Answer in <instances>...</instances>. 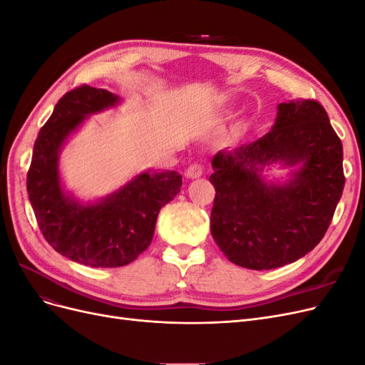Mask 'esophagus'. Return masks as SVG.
<instances>
[{
    "instance_id": "obj_1",
    "label": "esophagus",
    "mask_w": 365,
    "mask_h": 365,
    "mask_svg": "<svg viewBox=\"0 0 365 365\" xmlns=\"http://www.w3.org/2000/svg\"><path fill=\"white\" fill-rule=\"evenodd\" d=\"M202 173H204V168H202V165H201V164H197V163H195V164H192V165H190L189 169H187L185 176H187V178L196 180V178H201Z\"/></svg>"
}]
</instances>
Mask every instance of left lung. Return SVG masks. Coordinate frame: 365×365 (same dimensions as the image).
<instances>
[{
  "mask_svg": "<svg viewBox=\"0 0 365 365\" xmlns=\"http://www.w3.org/2000/svg\"><path fill=\"white\" fill-rule=\"evenodd\" d=\"M272 163L292 167L274 183ZM216 196L210 230L230 262L274 269L312 251L323 239L344 189L342 145L315 101L279 103L268 134L212 160Z\"/></svg>",
  "mask_w": 365,
  "mask_h": 365,
  "instance_id": "left-lung-1",
  "label": "left lung"
}]
</instances>
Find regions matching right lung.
Returning a JSON list of instances; mask_svg holds the SVG:
<instances>
[{
    "label": "right lung",
    "mask_w": 365,
    "mask_h": 365,
    "mask_svg": "<svg viewBox=\"0 0 365 365\" xmlns=\"http://www.w3.org/2000/svg\"><path fill=\"white\" fill-rule=\"evenodd\" d=\"M120 102L117 94L88 85L65 94L39 130L27 173L29 200L43 237L62 256L91 268L125 267L148 250L161 207L182 185L178 172L149 169L96 201L82 202L63 189V145L88 117Z\"/></svg>",
    "instance_id": "1"
}]
</instances>
